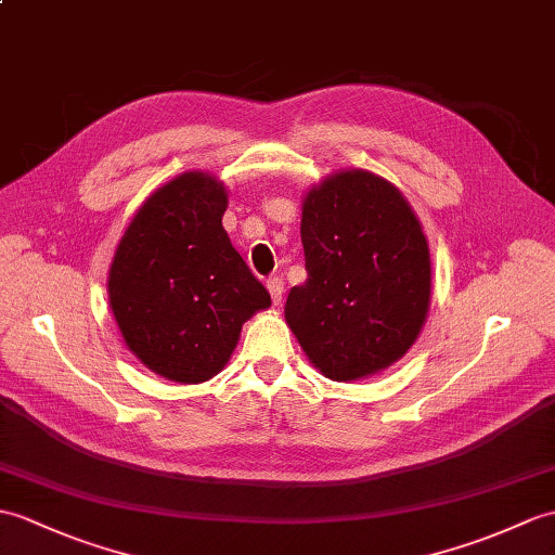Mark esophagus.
<instances>
[{"instance_id":"34e87169","label":"esophagus","mask_w":555,"mask_h":555,"mask_svg":"<svg viewBox=\"0 0 555 555\" xmlns=\"http://www.w3.org/2000/svg\"><path fill=\"white\" fill-rule=\"evenodd\" d=\"M267 288H269V295H272L274 305H279L281 298H283V279H279V276L269 279V281H267Z\"/></svg>"}]
</instances>
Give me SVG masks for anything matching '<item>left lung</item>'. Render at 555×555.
Returning a JSON list of instances; mask_svg holds the SVG:
<instances>
[{
	"label": "left lung",
	"instance_id": "left-lung-1",
	"mask_svg": "<svg viewBox=\"0 0 555 555\" xmlns=\"http://www.w3.org/2000/svg\"><path fill=\"white\" fill-rule=\"evenodd\" d=\"M307 281L288 293L286 324L309 362L352 383L399 362L428 319V238L404 193L347 167L302 196Z\"/></svg>",
	"mask_w": 555,
	"mask_h": 555
}]
</instances>
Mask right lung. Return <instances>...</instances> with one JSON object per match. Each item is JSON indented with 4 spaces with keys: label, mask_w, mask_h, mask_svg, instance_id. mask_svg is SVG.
I'll list each match as a JSON object with an SVG mask.
<instances>
[{
    "label": "right lung",
    "mask_w": 555,
    "mask_h": 555,
    "mask_svg": "<svg viewBox=\"0 0 555 555\" xmlns=\"http://www.w3.org/2000/svg\"><path fill=\"white\" fill-rule=\"evenodd\" d=\"M224 182L189 170L139 205L108 269V305L125 345L158 376L210 380L241 328L272 298L222 227Z\"/></svg>",
    "instance_id": "right-lung-1"
}]
</instances>
